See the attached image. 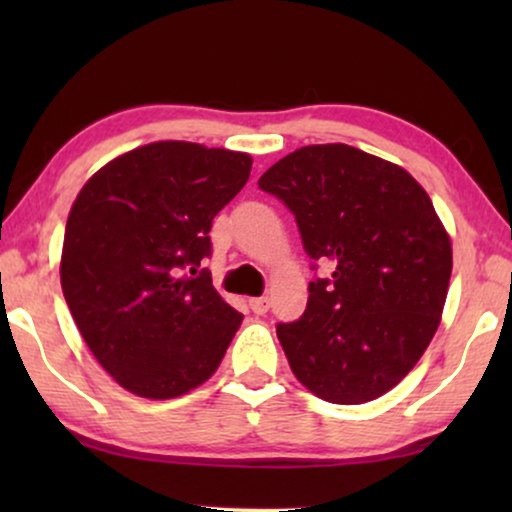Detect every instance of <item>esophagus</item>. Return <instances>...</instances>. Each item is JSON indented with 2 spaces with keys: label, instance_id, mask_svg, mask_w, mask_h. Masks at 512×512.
I'll use <instances>...</instances> for the list:
<instances>
[{
  "label": "esophagus",
  "instance_id": "34e87169",
  "mask_svg": "<svg viewBox=\"0 0 512 512\" xmlns=\"http://www.w3.org/2000/svg\"><path fill=\"white\" fill-rule=\"evenodd\" d=\"M249 307H251V312L254 314H265L270 310V300L265 298V296H261V298H251L249 300Z\"/></svg>",
  "mask_w": 512,
  "mask_h": 512
}]
</instances>
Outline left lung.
Here are the masks:
<instances>
[{
    "instance_id": "1",
    "label": "left lung",
    "mask_w": 512,
    "mask_h": 512,
    "mask_svg": "<svg viewBox=\"0 0 512 512\" xmlns=\"http://www.w3.org/2000/svg\"><path fill=\"white\" fill-rule=\"evenodd\" d=\"M296 216L312 261L303 317L277 324L293 375L328 403L387 394L422 359L452 275V247L433 202L403 167L347 144L289 153L258 179Z\"/></svg>"
}]
</instances>
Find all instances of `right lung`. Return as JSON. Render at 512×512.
I'll return each mask as SVG.
<instances>
[{
    "label": "right lung",
    "mask_w": 512,
    "mask_h": 512,
    "mask_svg": "<svg viewBox=\"0 0 512 512\" xmlns=\"http://www.w3.org/2000/svg\"><path fill=\"white\" fill-rule=\"evenodd\" d=\"M249 172L247 153L153 142L111 160L76 195L62 293L90 352L132 394L181 396L219 368L242 314L202 261L214 216Z\"/></svg>",
    "instance_id": "obj_1"
}]
</instances>
